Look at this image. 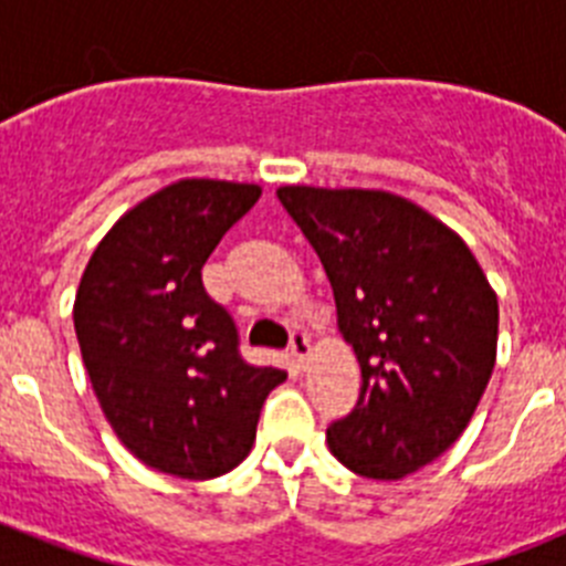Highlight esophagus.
Here are the masks:
<instances>
[{"label":"esophagus","mask_w":566,"mask_h":566,"mask_svg":"<svg viewBox=\"0 0 566 566\" xmlns=\"http://www.w3.org/2000/svg\"><path fill=\"white\" fill-rule=\"evenodd\" d=\"M289 352L297 359V365H306L308 354H312V343H308L306 332H292V343H289Z\"/></svg>","instance_id":"obj_1"}]
</instances>
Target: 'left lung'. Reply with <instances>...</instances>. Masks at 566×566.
Wrapping results in <instances>:
<instances>
[{"label":"left lung","instance_id":"1","mask_svg":"<svg viewBox=\"0 0 566 566\" xmlns=\"http://www.w3.org/2000/svg\"><path fill=\"white\" fill-rule=\"evenodd\" d=\"M277 198L326 269L363 371L328 448L359 476H408L476 411L496 365V292L468 243L408 198L323 187H280Z\"/></svg>","mask_w":566,"mask_h":566}]
</instances>
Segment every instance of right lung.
Here are the masks:
<instances>
[{"label": "right lung", "instance_id": "right-lung-1", "mask_svg": "<svg viewBox=\"0 0 566 566\" xmlns=\"http://www.w3.org/2000/svg\"><path fill=\"white\" fill-rule=\"evenodd\" d=\"M258 198V184H169L115 221L78 283L73 323L104 417L135 459L169 476L238 468L286 379L240 357L234 319L201 280Z\"/></svg>", "mask_w": 566, "mask_h": 566}]
</instances>
